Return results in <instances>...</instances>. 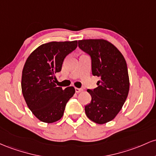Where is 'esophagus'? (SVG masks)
Returning <instances> with one entry per match:
<instances>
[{
	"label": "esophagus",
	"instance_id": "obj_1",
	"mask_svg": "<svg viewBox=\"0 0 156 156\" xmlns=\"http://www.w3.org/2000/svg\"><path fill=\"white\" fill-rule=\"evenodd\" d=\"M75 91H76V93H80V92H82L83 91V89L82 88H78V87H76V88H75Z\"/></svg>",
	"mask_w": 156,
	"mask_h": 156
}]
</instances>
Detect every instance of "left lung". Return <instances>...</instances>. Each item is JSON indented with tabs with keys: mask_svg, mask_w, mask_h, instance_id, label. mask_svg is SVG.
<instances>
[{
	"mask_svg": "<svg viewBox=\"0 0 156 156\" xmlns=\"http://www.w3.org/2000/svg\"><path fill=\"white\" fill-rule=\"evenodd\" d=\"M78 46L90 57L92 74L100 77L96 88L87 90L91 101L85 105V113L95 123H107L118 114L128 95L127 63L119 51L105 40H79Z\"/></svg>",
	"mask_w": 156,
	"mask_h": 156,
	"instance_id": "1",
	"label": "left lung"
}]
</instances>
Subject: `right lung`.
<instances>
[{
    "label": "right lung",
    "instance_id": "add662e5",
    "mask_svg": "<svg viewBox=\"0 0 156 156\" xmlns=\"http://www.w3.org/2000/svg\"><path fill=\"white\" fill-rule=\"evenodd\" d=\"M77 47V41L50 42L40 45L26 59L22 73V93L28 107L38 119L53 123L62 118L73 87L62 90L55 85V73L62 69L67 55Z\"/></svg>",
    "mask_w": 156,
    "mask_h": 156
}]
</instances>
